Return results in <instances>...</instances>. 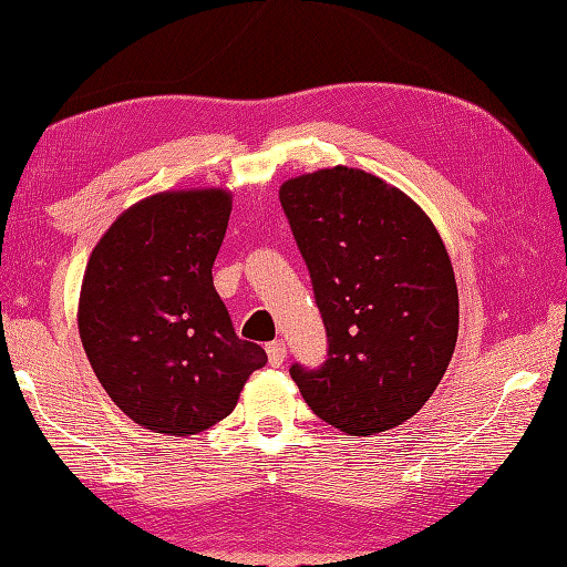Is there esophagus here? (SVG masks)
I'll use <instances>...</instances> for the list:
<instances>
[{
  "mask_svg": "<svg viewBox=\"0 0 567 567\" xmlns=\"http://www.w3.org/2000/svg\"><path fill=\"white\" fill-rule=\"evenodd\" d=\"M266 355H269L271 368H281L284 360H286V343H284V340H274V343L266 346Z\"/></svg>",
  "mask_w": 567,
  "mask_h": 567,
  "instance_id": "obj_1",
  "label": "esophagus"
}]
</instances>
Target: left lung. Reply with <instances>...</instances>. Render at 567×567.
<instances>
[{
  "mask_svg": "<svg viewBox=\"0 0 567 567\" xmlns=\"http://www.w3.org/2000/svg\"><path fill=\"white\" fill-rule=\"evenodd\" d=\"M279 199L328 336L323 365H291L306 404L350 436L408 422L442 382L458 333L440 231L404 192L355 167L288 179Z\"/></svg>",
  "mask_w": 567,
  "mask_h": 567,
  "instance_id": "8db88e82",
  "label": "left lung"
}]
</instances>
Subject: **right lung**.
Here are the masks:
<instances>
[{"mask_svg":"<svg viewBox=\"0 0 567 567\" xmlns=\"http://www.w3.org/2000/svg\"><path fill=\"white\" fill-rule=\"evenodd\" d=\"M229 212L224 189L159 192L125 209L85 266L83 350L103 390L145 430H209L266 365L264 348L234 333L212 281Z\"/></svg>","mask_w":567,"mask_h":567,"instance_id":"obj_1","label":"right lung"}]
</instances>
